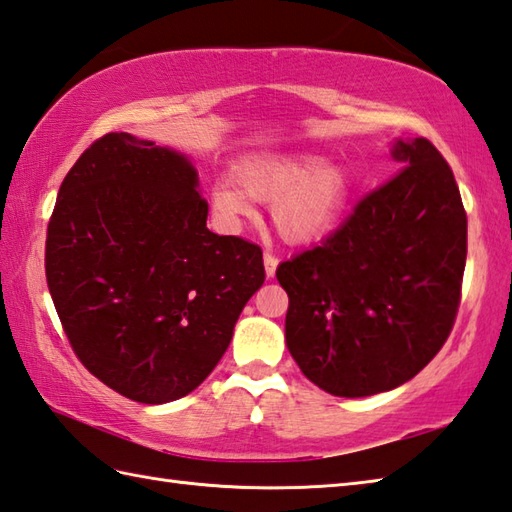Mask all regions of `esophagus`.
<instances>
[{
    "mask_svg": "<svg viewBox=\"0 0 512 512\" xmlns=\"http://www.w3.org/2000/svg\"><path fill=\"white\" fill-rule=\"evenodd\" d=\"M277 264H279V259H277V255H273V253H264V266H266V275L268 277H273L275 275V270H277Z\"/></svg>",
    "mask_w": 512,
    "mask_h": 512,
    "instance_id": "esophagus-1",
    "label": "esophagus"
}]
</instances>
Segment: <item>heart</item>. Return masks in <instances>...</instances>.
<instances>
[{
  "label": "heart",
  "mask_w": 512,
  "mask_h": 512,
  "mask_svg": "<svg viewBox=\"0 0 512 512\" xmlns=\"http://www.w3.org/2000/svg\"><path fill=\"white\" fill-rule=\"evenodd\" d=\"M239 180L220 178L211 189L213 209L226 220L253 215V198L275 200L273 222L290 244H310L330 233L345 209L350 180L341 167L314 154H279L248 160Z\"/></svg>",
  "instance_id": "heart-1"
}]
</instances>
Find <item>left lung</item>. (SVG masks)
Wrapping results in <instances>:
<instances>
[{
  "instance_id": "obj_1",
  "label": "left lung",
  "mask_w": 512,
  "mask_h": 512,
  "mask_svg": "<svg viewBox=\"0 0 512 512\" xmlns=\"http://www.w3.org/2000/svg\"><path fill=\"white\" fill-rule=\"evenodd\" d=\"M400 169L319 246L277 268L286 343L314 385L341 398L389 391L447 343L466 264V211L431 140L394 147Z\"/></svg>"
}]
</instances>
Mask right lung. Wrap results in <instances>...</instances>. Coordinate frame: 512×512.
<instances>
[{
    "label": "right lung",
    "instance_id": "right-lung-1",
    "mask_svg": "<svg viewBox=\"0 0 512 512\" xmlns=\"http://www.w3.org/2000/svg\"><path fill=\"white\" fill-rule=\"evenodd\" d=\"M191 162L151 140L105 134L63 178L46 279L76 358L118 394L162 405L220 363L262 248L206 228Z\"/></svg>",
    "mask_w": 512,
    "mask_h": 512
}]
</instances>
